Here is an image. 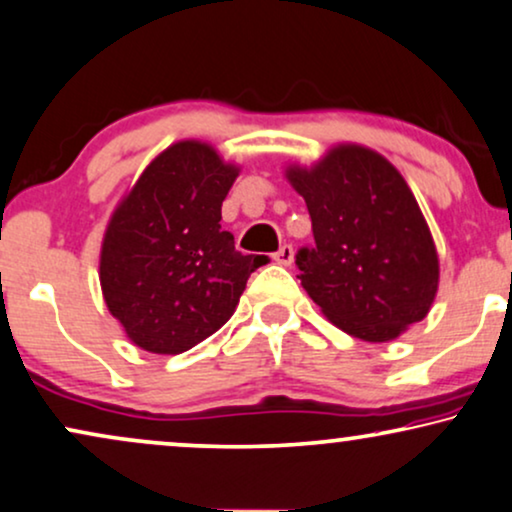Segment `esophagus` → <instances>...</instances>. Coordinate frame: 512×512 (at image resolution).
Masks as SVG:
<instances>
[{
	"instance_id": "34e87169",
	"label": "esophagus",
	"mask_w": 512,
	"mask_h": 512,
	"mask_svg": "<svg viewBox=\"0 0 512 512\" xmlns=\"http://www.w3.org/2000/svg\"><path fill=\"white\" fill-rule=\"evenodd\" d=\"M274 262L283 264V267H290V264H293V245H281V248L274 252Z\"/></svg>"
}]
</instances>
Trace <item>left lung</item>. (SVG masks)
<instances>
[{
	"label": "left lung",
	"mask_w": 512,
	"mask_h": 512,
	"mask_svg": "<svg viewBox=\"0 0 512 512\" xmlns=\"http://www.w3.org/2000/svg\"><path fill=\"white\" fill-rule=\"evenodd\" d=\"M307 203L314 248L297 252L300 281L323 316L366 342H390L423 321L439 288L430 226L406 179L361 144L328 148L314 165H288Z\"/></svg>",
	"instance_id": "1"
}]
</instances>
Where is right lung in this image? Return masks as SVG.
I'll return each instance as SVG.
<instances>
[{
	"instance_id": "right-lung-1",
	"label": "right lung",
	"mask_w": 512,
	"mask_h": 512,
	"mask_svg": "<svg viewBox=\"0 0 512 512\" xmlns=\"http://www.w3.org/2000/svg\"><path fill=\"white\" fill-rule=\"evenodd\" d=\"M238 172L215 146L184 139L155 155L115 205L101 241V293L146 352L181 354L217 333L260 267L219 224Z\"/></svg>"
}]
</instances>
